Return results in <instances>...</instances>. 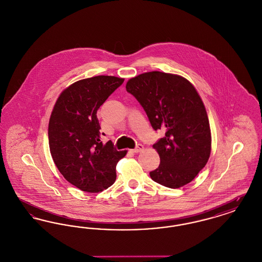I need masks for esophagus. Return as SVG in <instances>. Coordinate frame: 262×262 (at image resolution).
Returning a JSON list of instances; mask_svg holds the SVG:
<instances>
[{
	"mask_svg": "<svg viewBox=\"0 0 262 262\" xmlns=\"http://www.w3.org/2000/svg\"><path fill=\"white\" fill-rule=\"evenodd\" d=\"M143 150V145L142 144H137V147L135 148V149L132 150L134 153H138V152H140V151H142Z\"/></svg>",
	"mask_w": 262,
	"mask_h": 262,
	"instance_id": "34e87169",
	"label": "esophagus"
}]
</instances>
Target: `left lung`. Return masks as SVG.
Instances as JSON below:
<instances>
[{
  "mask_svg": "<svg viewBox=\"0 0 262 262\" xmlns=\"http://www.w3.org/2000/svg\"><path fill=\"white\" fill-rule=\"evenodd\" d=\"M149 119L152 127L165 129L153 148L160 156L151 179L170 188L190 183L209 159L211 132L204 104L194 86L181 75L149 72L126 82Z\"/></svg>",
  "mask_w": 262,
  "mask_h": 262,
  "instance_id": "8db88e82",
  "label": "left lung"
}]
</instances>
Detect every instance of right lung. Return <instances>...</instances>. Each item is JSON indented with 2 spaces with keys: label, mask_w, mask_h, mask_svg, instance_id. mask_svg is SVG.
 I'll return each mask as SVG.
<instances>
[{
  "label": "right lung",
  "mask_w": 262,
  "mask_h": 262,
  "mask_svg": "<svg viewBox=\"0 0 262 262\" xmlns=\"http://www.w3.org/2000/svg\"><path fill=\"white\" fill-rule=\"evenodd\" d=\"M124 78L97 75L66 88L51 114L48 137L53 161L63 178L88 192H100L116 181V166L126 150L100 140L97 110Z\"/></svg>",
  "instance_id": "1"
}]
</instances>
